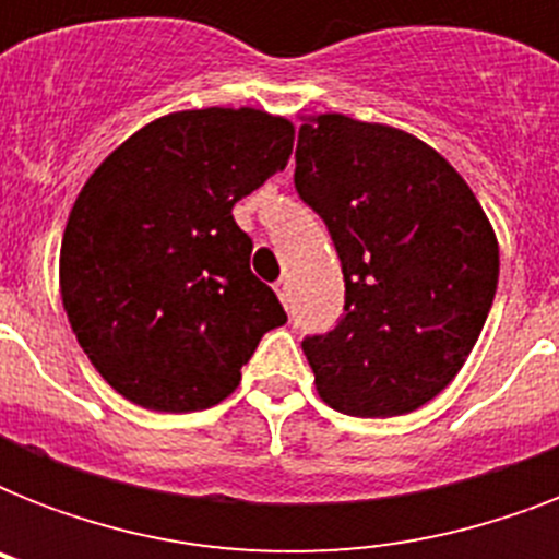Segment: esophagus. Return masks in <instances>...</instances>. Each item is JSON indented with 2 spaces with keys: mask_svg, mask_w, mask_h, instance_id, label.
<instances>
[{
  "mask_svg": "<svg viewBox=\"0 0 559 559\" xmlns=\"http://www.w3.org/2000/svg\"><path fill=\"white\" fill-rule=\"evenodd\" d=\"M275 293H278L281 305L289 307V281L287 278H281L278 284H275Z\"/></svg>",
  "mask_w": 559,
  "mask_h": 559,
  "instance_id": "34e87169",
  "label": "esophagus"
}]
</instances>
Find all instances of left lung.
Segmentation results:
<instances>
[{
	"label": "left lung",
	"mask_w": 559,
	"mask_h": 559,
	"mask_svg": "<svg viewBox=\"0 0 559 559\" xmlns=\"http://www.w3.org/2000/svg\"><path fill=\"white\" fill-rule=\"evenodd\" d=\"M296 191L345 275L340 324L301 342L319 397L354 417L415 412L455 380L493 305L485 209L435 147L342 112L305 118Z\"/></svg>",
	"instance_id": "obj_1"
}]
</instances>
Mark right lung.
<instances>
[{"mask_svg": "<svg viewBox=\"0 0 559 559\" xmlns=\"http://www.w3.org/2000/svg\"><path fill=\"white\" fill-rule=\"evenodd\" d=\"M293 139L263 109H182L118 144L81 188L60 296L83 354L130 403L217 406L263 333L287 322L231 209L287 168Z\"/></svg>", "mask_w": 559, "mask_h": 559, "instance_id": "obj_1", "label": "right lung"}]
</instances>
